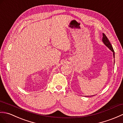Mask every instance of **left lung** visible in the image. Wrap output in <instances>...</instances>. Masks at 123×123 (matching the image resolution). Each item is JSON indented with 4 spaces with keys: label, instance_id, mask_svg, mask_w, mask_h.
I'll return each mask as SVG.
<instances>
[{
    "label": "left lung",
    "instance_id": "1",
    "mask_svg": "<svg viewBox=\"0 0 123 123\" xmlns=\"http://www.w3.org/2000/svg\"><path fill=\"white\" fill-rule=\"evenodd\" d=\"M102 40H103V43H104V44L107 46V47L110 49L111 50V51H113V56H114V57H115V52H114V49H113V47H112V46H111V43H110V41H109V40L108 39V38H107V37H106V35L104 34V33H103V39H102ZM94 96V95H93Z\"/></svg>",
    "mask_w": 123,
    "mask_h": 123
}]
</instances>
